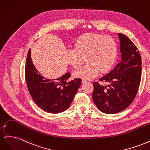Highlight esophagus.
<instances>
[{
    "label": "esophagus",
    "mask_w": 150,
    "mask_h": 150,
    "mask_svg": "<svg viewBox=\"0 0 150 150\" xmlns=\"http://www.w3.org/2000/svg\"><path fill=\"white\" fill-rule=\"evenodd\" d=\"M87 80H86V79H82V83H86V82H87Z\"/></svg>",
    "instance_id": "obj_1"
}]
</instances>
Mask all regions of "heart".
I'll return each mask as SVG.
<instances>
[{
	"instance_id": "b5f03b06",
	"label": "heart",
	"mask_w": 150,
	"mask_h": 150,
	"mask_svg": "<svg viewBox=\"0 0 150 150\" xmlns=\"http://www.w3.org/2000/svg\"><path fill=\"white\" fill-rule=\"evenodd\" d=\"M117 54V44L112 38L102 34L88 33L76 40L75 48L67 52V61L78 69L85 62L88 64L75 71L74 76L92 79L102 73L110 71L114 66Z\"/></svg>"
}]
</instances>
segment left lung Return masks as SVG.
Here are the masks:
<instances>
[{
  "label": "left lung",
  "mask_w": 150,
  "mask_h": 150,
  "mask_svg": "<svg viewBox=\"0 0 150 150\" xmlns=\"http://www.w3.org/2000/svg\"><path fill=\"white\" fill-rule=\"evenodd\" d=\"M121 60L110 72L99 80L108 86L93 83V100L99 111L115 114L132 103L142 78V58L137 46L127 36L118 34Z\"/></svg>",
  "instance_id": "left-lung-1"
}]
</instances>
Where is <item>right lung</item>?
I'll return each instance as SVG.
<instances>
[{
    "instance_id": "add662e5",
    "label": "right lung",
    "mask_w": 150,
    "mask_h": 150,
    "mask_svg": "<svg viewBox=\"0 0 150 150\" xmlns=\"http://www.w3.org/2000/svg\"><path fill=\"white\" fill-rule=\"evenodd\" d=\"M70 77L67 72L56 80L45 78L35 69L29 50L25 67L26 83L33 101L44 111L59 113L69 107L81 84V78L70 81Z\"/></svg>"
}]
</instances>
